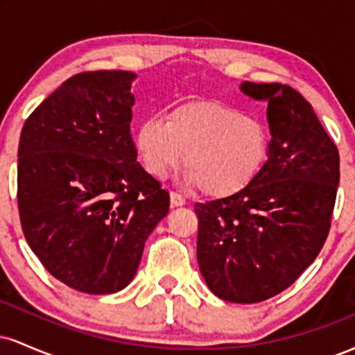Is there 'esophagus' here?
Instances as JSON below:
<instances>
[{
	"instance_id": "esophagus-1",
	"label": "esophagus",
	"mask_w": 355,
	"mask_h": 355,
	"mask_svg": "<svg viewBox=\"0 0 355 355\" xmlns=\"http://www.w3.org/2000/svg\"><path fill=\"white\" fill-rule=\"evenodd\" d=\"M170 203H172V207L185 205V197L178 191H170Z\"/></svg>"
}]
</instances>
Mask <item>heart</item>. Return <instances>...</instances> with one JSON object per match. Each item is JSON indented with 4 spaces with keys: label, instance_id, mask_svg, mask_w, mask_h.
<instances>
[{
    "label": "heart",
    "instance_id": "1",
    "mask_svg": "<svg viewBox=\"0 0 355 355\" xmlns=\"http://www.w3.org/2000/svg\"><path fill=\"white\" fill-rule=\"evenodd\" d=\"M135 146L152 177L164 178L183 157L187 185L200 187L209 197L225 198L259 175L268 137L257 118L230 105L195 101L173 108L166 121L145 118L137 128Z\"/></svg>",
    "mask_w": 355,
    "mask_h": 355
}]
</instances>
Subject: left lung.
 <instances>
[{
  "label": "left lung",
  "mask_w": 355,
  "mask_h": 355,
  "mask_svg": "<svg viewBox=\"0 0 355 355\" xmlns=\"http://www.w3.org/2000/svg\"><path fill=\"white\" fill-rule=\"evenodd\" d=\"M267 101V162L239 193L195 203L197 260L215 295L255 304L291 287L331 229L339 152L307 100L280 83L240 85Z\"/></svg>",
  "instance_id": "8db88e82"
}]
</instances>
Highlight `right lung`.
<instances>
[{"instance_id": "obj_1", "label": "right lung", "mask_w": 355, "mask_h": 355, "mask_svg": "<svg viewBox=\"0 0 355 355\" xmlns=\"http://www.w3.org/2000/svg\"><path fill=\"white\" fill-rule=\"evenodd\" d=\"M132 71L61 83L24 121L18 209L28 245L50 274L85 294L133 280L170 195L137 162Z\"/></svg>"}]
</instances>
